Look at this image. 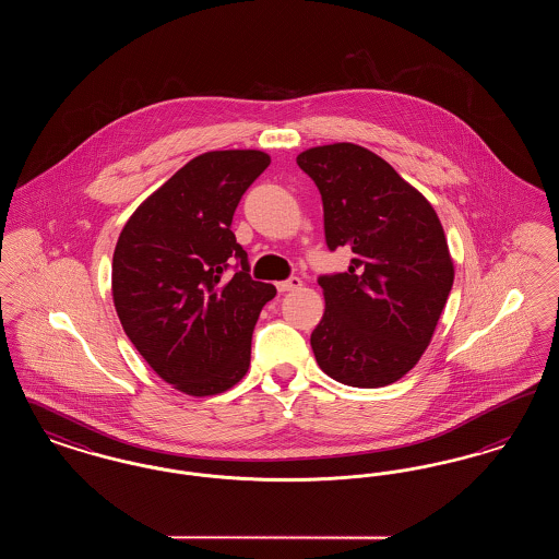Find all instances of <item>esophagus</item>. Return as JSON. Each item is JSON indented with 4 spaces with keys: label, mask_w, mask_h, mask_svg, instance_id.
<instances>
[{
    "label": "esophagus",
    "mask_w": 559,
    "mask_h": 559,
    "mask_svg": "<svg viewBox=\"0 0 559 559\" xmlns=\"http://www.w3.org/2000/svg\"><path fill=\"white\" fill-rule=\"evenodd\" d=\"M301 278H297V276H289L287 281H281L278 283V292L287 293L295 292V289H301Z\"/></svg>",
    "instance_id": "34e87169"
}]
</instances>
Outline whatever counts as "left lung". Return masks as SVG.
Here are the masks:
<instances>
[{
  "mask_svg": "<svg viewBox=\"0 0 559 559\" xmlns=\"http://www.w3.org/2000/svg\"><path fill=\"white\" fill-rule=\"evenodd\" d=\"M297 165L322 197L326 247L354 253L346 272L319 276L317 362L352 388L390 385L426 352L452 289L442 224L419 190L358 144L304 151Z\"/></svg>",
  "mask_w": 559,
  "mask_h": 559,
  "instance_id": "obj_1",
  "label": "left lung"
}]
</instances>
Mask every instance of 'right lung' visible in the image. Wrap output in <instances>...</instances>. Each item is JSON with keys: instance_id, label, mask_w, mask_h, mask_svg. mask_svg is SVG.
<instances>
[{"instance_id": "1", "label": "right lung", "mask_w": 559, "mask_h": 559, "mask_svg": "<svg viewBox=\"0 0 559 559\" xmlns=\"http://www.w3.org/2000/svg\"><path fill=\"white\" fill-rule=\"evenodd\" d=\"M267 165L262 151L199 155L133 212L117 240L112 299L123 331L160 379L190 396L239 383L253 326L276 295L251 278L230 228Z\"/></svg>"}]
</instances>
